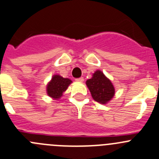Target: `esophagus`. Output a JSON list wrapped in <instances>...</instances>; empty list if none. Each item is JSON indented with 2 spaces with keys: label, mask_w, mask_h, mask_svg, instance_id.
Wrapping results in <instances>:
<instances>
[{
  "label": "esophagus",
  "mask_w": 159,
  "mask_h": 159,
  "mask_svg": "<svg viewBox=\"0 0 159 159\" xmlns=\"http://www.w3.org/2000/svg\"><path fill=\"white\" fill-rule=\"evenodd\" d=\"M75 81H78V82H83V81H84V78L81 77V78H76V79H75Z\"/></svg>",
  "instance_id": "1"
}]
</instances>
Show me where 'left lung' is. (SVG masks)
Here are the masks:
<instances>
[{"label": "left lung", "mask_w": 159, "mask_h": 159, "mask_svg": "<svg viewBox=\"0 0 159 159\" xmlns=\"http://www.w3.org/2000/svg\"><path fill=\"white\" fill-rule=\"evenodd\" d=\"M86 84L93 99L101 104L108 102L115 94V89L110 80L100 70H96L93 77L86 81Z\"/></svg>", "instance_id": "1"}]
</instances>
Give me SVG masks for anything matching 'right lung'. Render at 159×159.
I'll list each match as a JSON object with an SVG mask.
<instances>
[{
  "mask_svg": "<svg viewBox=\"0 0 159 159\" xmlns=\"http://www.w3.org/2000/svg\"><path fill=\"white\" fill-rule=\"evenodd\" d=\"M72 81L68 78H64L60 75H54L47 85V94L49 96L55 98H60L63 92L66 91Z\"/></svg>",
  "mask_w": 159,
  "mask_h": 159,
  "instance_id": "add662e5",
  "label": "right lung"
}]
</instances>
